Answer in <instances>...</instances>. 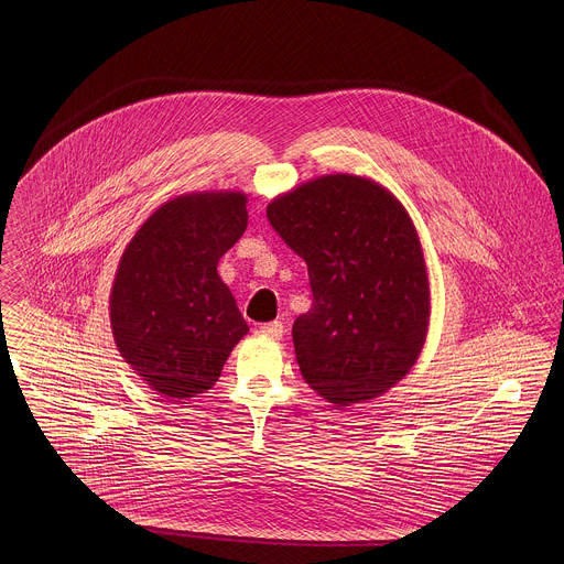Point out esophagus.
<instances>
[{
  "label": "esophagus",
  "mask_w": 564,
  "mask_h": 564,
  "mask_svg": "<svg viewBox=\"0 0 564 564\" xmlns=\"http://www.w3.org/2000/svg\"><path fill=\"white\" fill-rule=\"evenodd\" d=\"M260 334H264L269 338H282L284 325H282V322L262 323L260 325Z\"/></svg>",
  "instance_id": "34e87169"
}]
</instances>
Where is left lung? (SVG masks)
<instances>
[{
  "mask_svg": "<svg viewBox=\"0 0 564 564\" xmlns=\"http://www.w3.org/2000/svg\"><path fill=\"white\" fill-rule=\"evenodd\" d=\"M267 217L308 264L313 308L293 323L306 384L338 410L393 389L430 325L427 267L402 202L376 180L332 173L271 199Z\"/></svg>",
  "mask_w": 564,
  "mask_h": 564,
  "instance_id": "8db88e82",
  "label": "left lung"
}]
</instances>
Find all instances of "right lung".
I'll return each mask as SVG.
<instances>
[{
    "mask_svg": "<svg viewBox=\"0 0 564 564\" xmlns=\"http://www.w3.org/2000/svg\"><path fill=\"white\" fill-rule=\"evenodd\" d=\"M241 191L164 202L128 242L110 291V327L123 360L164 400L213 389L247 334L219 258L247 228Z\"/></svg>",
    "mask_w": 564,
    "mask_h": 564,
    "instance_id": "1",
    "label": "right lung"
}]
</instances>
